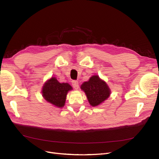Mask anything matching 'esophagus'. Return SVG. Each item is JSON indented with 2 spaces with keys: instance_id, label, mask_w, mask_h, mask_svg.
<instances>
[{
  "instance_id": "1",
  "label": "esophagus",
  "mask_w": 159,
  "mask_h": 159,
  "mask_svg": "<svg viewBox=\"0 0 159 159\" xmlns=\"http://www.w3.org/2000/svg\"><path fill=\"white\" fill-rule=\"evenodd\" d=\"M72 86L74 87V88L75 89H78V88H79V83H78V81H72Z\"/></svg>"
}]
</instances>
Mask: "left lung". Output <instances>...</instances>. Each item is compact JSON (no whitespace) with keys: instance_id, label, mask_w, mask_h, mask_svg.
<instances>
[{"instance_id":"obj_1","label":"left lung","mask_w":159,"mask_h":159,"mask_svg":"<svg viewBox=\"0 0 159 159\" xmlns=\"http://www.w3.org/2000/svg\"><path fill=\"white\" fill-rule=\"evenodd\" d=\"M81 89L84 91L92 107L101 105L110 97L111 93L110 87L98 75H93L88 81L84 82L81 85Z\"/></svg>"}]
</instances>
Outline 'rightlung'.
<instances>
[{
  "label": "right lung",
  "mask_w": 159,
  "mask_h": 159,
  "mask_svg": "<svg viewBox=\"0 0 159 159\" xmlns=\"http://www.w3.org/2000/svg\"><path fill=\"white\" fill-rule=\"evenodd\" d=\"M72 89V87L69 84L60 83L55 77H52L43 84L41 93L46 101L54 107L62 108L68 93Z\"/></svg>",
  "instance_id": "right-lung-1"
}]
</instances>
